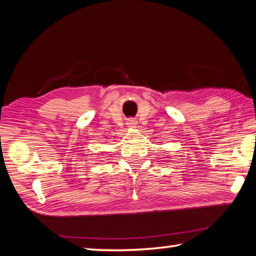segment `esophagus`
I'll return each instance as SVG.
<instances>
[{"mask_svg":"<svg viewBox=\"0 0 256 256\" xmlns=\"http://www.w3.org/2000/svg\"><path fill=\"white\" fill-rule=\"evenodd\" d=\"M127 126L128 127H134L136 126V120H134V119H129L128 122H127Z\"/></svg>","mask_w":256,"mask_h":256,"instance_id":"34e87169","label":"esophagus"}]
</instances>
